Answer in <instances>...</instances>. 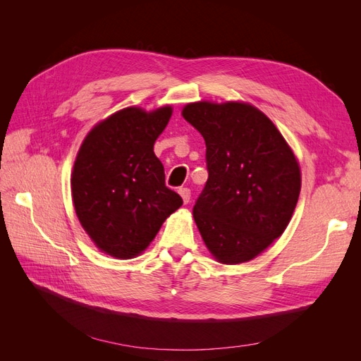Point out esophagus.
Returning <instances> with one entry per match:
<instances>
[{
    "instance_id": "1",
    "label": "esophagus",
    "mask_w": 361,
    "mask_h": 361,
    "mask_svg": "<svg viewBox=\"0 0 361 361\" xmlns=\"http://www.w3.org/2000/svg\"><path fill=\"white\" fill-rule=\"evenodd\" d=\"M179 194H180L183 203L187 204L190 202V199H191V190L190 188H179Z\"/></svg>"
}]
</instances>
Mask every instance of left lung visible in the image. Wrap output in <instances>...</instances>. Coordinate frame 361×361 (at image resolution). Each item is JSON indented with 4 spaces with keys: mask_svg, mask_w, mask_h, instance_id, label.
Segmentation results:
<instances>
[{
    "mask_svg": "<svg viewBox=\"0 0 361 361\" xmlns=\"http://www.w3.org/2000/svg\"><path fill=\"white\" fill-rule=\"evenodd\" d=\"M183 118L203 135L207 180L192 207L223 264L260 255L289 224L301 190L298 162L271 120L248 104H188Z\"/></svg>",
    "mask_w": 361,
    "mask_h": 361,
    "instance_id": "8db88e82",
    "label": "left lung"
}]
</instances>
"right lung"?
Returning <instances> with one entry per match:
<instances>
[{"instance_id":"1","label":"right lung","mask_w":361,"mask_h":361,"mask_svg":"<svg viewBox=\"0 0 361 361\" xmlns=\"http://www.w3.org/2000/svg\"><path fill=\"white\" fill-rule=\"evenodd\" d=\"M170 117V106L152 113L125 108L96 125L78 152L71 180L75 212L106 255H140L183 203L166 187L154 152Z\"/></svg>"}]
</instances>
